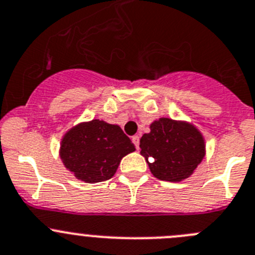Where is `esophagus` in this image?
Segmentation results:
<instances>
[{"label": "esophagus", "instance_id": "esophagus-1", "mask_svg": "<svg viewBox=\"0 0 255 255\" xmlns=\"http://www.w3.org/2000/svg\"><path fill=\"white\" fill-rule=\"evenodd\" d=\"M132 142H133V143H134L135 148L138 149V147H139V135H133V137H132Z\"/></svg>", "mask_w": 255, "mask_h": 255}]
</instances>
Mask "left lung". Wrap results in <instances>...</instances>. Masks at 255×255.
I'll use <instances>...</instances> for the list:
<instances>
[{"instance_id":"obj_1","label":"left lung","mask_w":255,"mask_h":255,"mask_svg":"<svg viewBox=\"0 0 255 255\" xmlns=\"http://www.w3.org/2000/svg\"><path fill=\"white\" fill-rule=\"evenodd\" d=\"M141 154L158 180L180 182L196 170L206 154L203 133L192 123L158 118L139 139Z\"/></svg>"}]
</instances>
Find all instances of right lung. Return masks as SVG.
Returning a JSON list of instances; mask_svg holds the SVG:
<instances>
[{
  "label": "right lung",
  "instance_id": "obj_1",
  "mask_svg": "<svg viewBox=\"0 0 255 255\" xmlns=\"http://www.w3.org/2000/svg\"><path fill=\"white\" fill-rule=\"evenodd\" d=\"M133 151L134 144L120 126L92 120L66 130L59 156L78 180L97 184L113 177L121 160Z\"/></svg>",
  "mask_w": 255,
  "mask_h": 255
}]
</instances>
